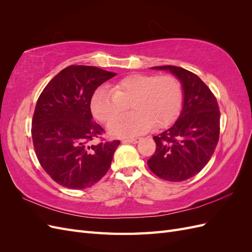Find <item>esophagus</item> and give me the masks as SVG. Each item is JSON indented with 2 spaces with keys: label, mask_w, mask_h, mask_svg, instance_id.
I'll use <instances>...</instances> for the list:
<instances>
[{
  "label": "esophagus",
  "mask_w": 252,
  "mask_h": 252,
  "mask_svg": "<svg viewBox=\"0 0 252 252\" xmlns=\"http://www.w3.org/2000/svg\"><path fill=\"white\" fill-rule=\"evenodd\" d=\"M141 141V138H131V139H127L124 140L123 143H131V144H136Z\"/></svg>",
  "instance_id": "1"
}]
</instances>
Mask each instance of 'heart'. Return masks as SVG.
I'll use <instances>...</instances> for the list:
<instances>
[{
	"label": "heart",
	"mask_w": 252,
	"mask_h": 252,
	"mask_svg": "<svg viewBox=\"0 0 252 252\" xmlns=\"http://www.w3.org/2000/svg\"><path fill=\"white\" fill-rule=\"evenodd\" d=\"M130 103L132 113L118 118ZM183 104V87L172 75H127L111 86V91L100 88L91 97L90 109L94 117L109 123L113 136H130L148 131L152 127L169 126L180 114Z\"/></svg>",
	"instance_id": "heart-1"
}]
</instances>
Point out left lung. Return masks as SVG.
I'll return each mask as SVG.
<instances>
[{"label":"left lung","mask_w":252,"mask_h":252,"mask_svg":"<svg viewBox=\"0 0 252 252\" xmlns=\"http://www.w3.org/2000/svg\"><path fill=\"white\" fill-rule=\"evenodd\" d=\"M152 69L167 70L183 87V107L177 122L156 136L155 155L148 167L158 178L182 182L194 177L209 162L220 136V110L207 85L184 68L166 65Z\"/></svg>","instance_id":"left-lung-1"}]
</instances>
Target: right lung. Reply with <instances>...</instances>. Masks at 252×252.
I'll list each match as a JSON object with an SVG mask.
<instances>
[{"mask_svg": "<svg viewBox=\"0 0 252 252\" xmlns=\"http://www.w3.org/2000/svg\"><path fill=\"white\" fill-rule=\"evenodd\" d=\"M117 73L71 65L60 71L36 102L32 135L37 159L58 184L70 189L94 185L109 170L120 141L100 142L104 129L93 121L95 89Z\"/></svg>", "mask_w": 252, "mask_h": 252, "instance_id": "obj_1", "label": "right lung"}]
</instances>
